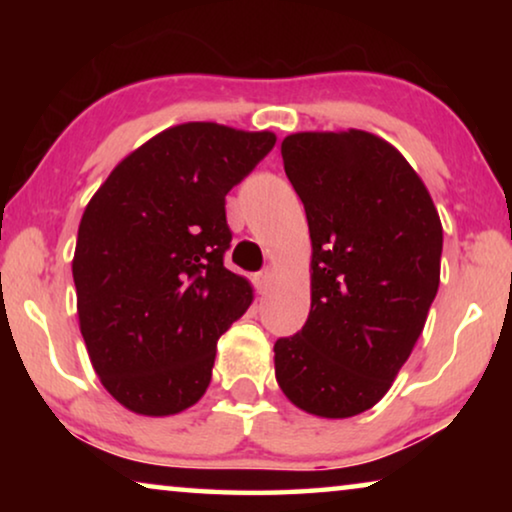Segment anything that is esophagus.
Segmentation results:
<instances>
[{"mask_svg": "<svg viewBox=\"0 0 512 512\" xmlns=\"http://www.w3.org/2000/svg\"><path fill=\"white\" fill-rule=\"evenodd\" d=\"M270 282H272V272H270V268L261 270V272H258V275L254 277V284H256L258 293H265V291H268V289H270Z\"/></svg>", "mask_w": 512, "mask_h": 512, "instance_id": "1", "label": "esophagus"}]
</instances>
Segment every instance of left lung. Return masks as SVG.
<instances>
[{
  "mask_svg": "<svg viewBox=\"0 0 512 512\" xmlns=\"http://www.w3.org/2000/svg\"><path fill=\"white\" fill-rule=\"evenodd\" d=\"M282 158L310 226L312 307L275 342V375L300 410L354 417L387 394L422 335L443 226L408 160L370 132H298Z\"/></svg>",
  "mask_w": 512,
  "mask_h": 512,
  "instance_id": "1",
  "label": "left lung"
}]
</instances>
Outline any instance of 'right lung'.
Listing matches in <instances>:
<instances>
[{
  "instance_id": "1",
  "label": "right lung",
  "mask_w": 512,
  "mask_h": 512,
  "mask_svg": "<svg viewBox=\"0 0 512 512\" xmlns=\"http://www.w3.org/2000/svg\"><path fill=\"white\" fill-rule=\"evenodd\" d=\"M275 142L177 125L118 163L88 202L72 263L81 335L104 389L137 415L198 403L216 340L251 305L247 279L223 265L226 195Z\"/></svg>"
}]
</instances>
